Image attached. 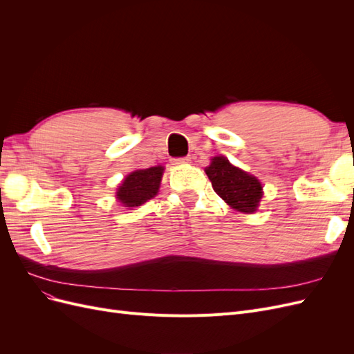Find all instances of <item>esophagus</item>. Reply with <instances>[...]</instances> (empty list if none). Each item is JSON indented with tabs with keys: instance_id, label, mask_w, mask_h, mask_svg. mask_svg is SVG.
Here are the masks:
<instances>
[{
	"instance_id": "34e87169",
	"label": "esophagus",
	"mask_w": 354,
	"mask_h": 354,
	"mask_svg": "<svg viewBox=\"0 0 354 354\" xmlns=\"http://www.w3.org/2000/svg\"><path fill=\"white\" fill-rule=\"evenodd\" d=\"M187 162H190V158L189 156H186V158H177V159H174V164H187Z\"/></svg>"
}]
</instances>
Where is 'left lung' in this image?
<instances>
[{
	"instance_id": "8db88e82",
	"label": "left lung",
	"mask_w": 354,
	"mask_h": 354,
	"mask_svg": "<svg viewBox=\"0 0 354 354\" xmlns=\"http://www.w3.org/2000/svg\"><path fill=\"white\" fill-rule=\"evenodd\" d=\"M205 173L214 192L233 209L252 214L259 208L263 198L260 180L232 165L227 158L214 156Z\"/></svg>"
}]
</instances>
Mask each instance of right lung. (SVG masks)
Returning a JSON list of instances; mask_svg holds the SVG:
<instances>
[{
    "instance_id": "add662e5",
    "label": "right lung",
    "mask_w": 354,
    "mask_h": 354,
    "mask_svg": "<svg viewBox=\"0 0 354 354\" xmlns=\"http://www.w3.org/2000/svg\"><path fill=\"white\" fill-rule=\"evenodd\" d=\"M164 167L136 169L128 174L116 190V198L124 207H138L158 195Z\"/></svg>"
}]
</instances>
